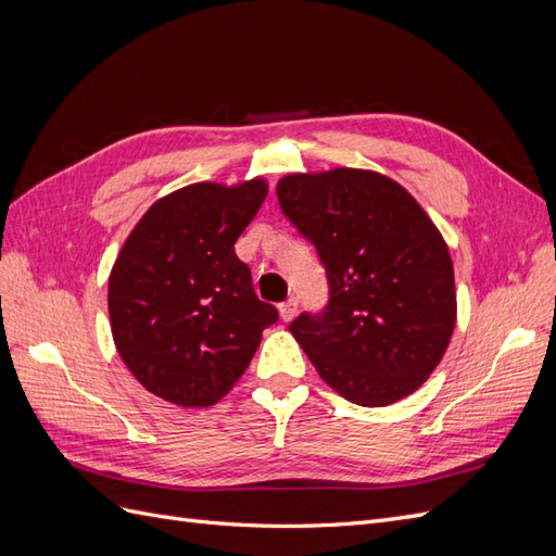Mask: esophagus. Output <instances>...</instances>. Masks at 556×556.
Masks as SVG:
<instances>
[{
    "label": "esophagus",
    "mask_w": 556,
    "mask_h": 556,
    "mask_svg": "<svg viewBox=\"0 0 556 556\" xmlns=\"http://www.w3.org/2000/svg\"><path fill=\"white\" fill-rule=\"evenodd\" d=\"M278 311H280V317L285 319V323H290V319H294V315L299 311V299L290 296L288 301H282V304L278 306Z\"/></svg>",
    "instance_id": "esophagus-1"
}]
</instances>
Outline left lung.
<instances>
[{"instance_id": "obj_1", "label": "left lung", "mask_w": 556, "mask_h": 556, "mask_svg": "<svg viewBox=\"0 0 556 556\" xmlns=\"http://www.w3.org/2000/svg\"><path fill=\"white\" fill-rule=\"evenodd\" d=\"M276 194L327 271L323 313H301L290 325L317 374L357 406L415 392L443 359L457 319L441 231L376 172L292 174Z\"/></svg>"}]
</instances>
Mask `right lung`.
Returning a JSON list of instances; mask_svg holds the SVG:
<instances>
[{"label":"right lung","mask_w":556,"mask_h":556,"mask_svg":"<svg viewBox=\"0 0 556 556\" xmlns=\"http://www.w3.org/2000/svg\"><path fill=\"white\" fill-rule=\"evenodd\" d=\"M262 178L197 182L155 201L131 229L109 278L111 331L148 392L213 406L248 368L276 306L252 290L233 243L266 199Z\"/></svg>","instance_id":"add662e5"}]
</instances>
